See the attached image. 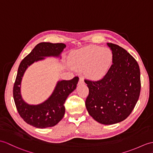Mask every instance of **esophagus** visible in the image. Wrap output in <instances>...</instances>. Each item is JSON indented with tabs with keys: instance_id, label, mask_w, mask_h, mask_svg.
Masks as SVG:
<instances>
[{
	"instance_id": "esophagus-1",
	"label": "esophagus",
	"mask_w": 153,
	"mask_h": 153,
	"mask_svg": "<svg viewBox=\"0 0 153 153\" xmlns=\"http://www.w3.org/2000/svg\"><path fill=\"white\" fill-rule=\"evenodd\" d=\"M84 83H85V82H84L83 79V78L80 77L79 78V84H84Z\"/></svg>"
}]
</instances>
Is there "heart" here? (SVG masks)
<instances>
[{"label": "heart", "instance_id": "obj_1", "mask_svg": "<svg viewBox=\"0 0 153 153\" xmlns=\"http://www.w3.org/2000/svg\"><path fill=\"white\" fill-rule=\"evenodd\" d=\"M113 55L108 48L97 46H88L77 49L71 59L74 68L84 70L88 77L92 79H100L104 77L112 65Z\"/></svg>", "mask_w": 153, "mask_h": 153}]
</instances>
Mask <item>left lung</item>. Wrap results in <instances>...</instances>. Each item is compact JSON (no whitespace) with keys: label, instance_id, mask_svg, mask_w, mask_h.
Masks as SVG:
<instances>
[{"label":"left lung","instance_id":"left-lung-1","mask_svg":"<svg viewBox=\"0 0 153 153\" xmlns=\"http://www.w3.org/2000/svg\"><path fill=\"white\" fill-rule=\"evenodd\" d=\"M113 53V65L98 81L85 79L89 93L85 101L87 111L102 125H113L126 119L140 97V70L137 61L120 46L107 43Z\"/></svg>","mask_w":153,"mask_h":153}]
</instances>
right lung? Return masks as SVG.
<instances>
[{
    "label": "right lung",
    "instance_id": "obj_1",
    "mask_svg": "<svg viewBox=\"0 0 153 153\" xmlns=\"http://www.w3.org/2000/svg\"><path fill=\"white\" fill-rule=\"evenodd\" d=\"M66 47L65 44L41 42L23 59L19 66L14 83L13 95L19 114L28 125L38 128L52 127L58 124L65 113L64 104L68 95L76 89L79 77L71 80H59L56 82L51 94L43 102L29 104L23 100L21 86L23 77L28 67L34 62L44 60L45 57L61 59V53Z\"/></svg>",
    "mask_w": 153,
    "mask_h": 153
}]
</instances>
